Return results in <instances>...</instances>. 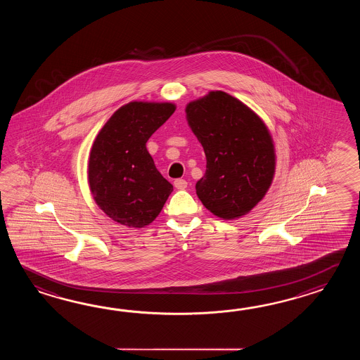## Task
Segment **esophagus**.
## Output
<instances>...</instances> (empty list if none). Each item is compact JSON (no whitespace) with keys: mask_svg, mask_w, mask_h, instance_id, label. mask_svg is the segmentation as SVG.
I'll list each match as a JSON object with an SVG mask.
<instances>
[{"mask_svg":"<svg viewBox=\"0 0 360 360\" xmlns=\"http://www.w3.org/2000/svg\"><path fill=\"white\" fill-rule=\"evenodd\" d=\"M174 185H175V188L179 189V191H184L188 186V183L184 179H177V180L174 181Z\"/></svg>","mask_w":360,"mask_h":360,"instance_id":"1","label":"esophagus"}]
</instances>
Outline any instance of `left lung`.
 I'll list each match as a JSON object with an SVG mask.
<instances>
[{
  "label": "left lung",
  "instance_id": "obj_1",
  "mask_svg": "<svg viewBox=\"0 0 360 360\" xmlns=\"http://www.w3.org/2000/svg\"><path fill=\"white\" fill-rule=\"evenodd\" d=\"M186 121L206 154L197 195L222 220L248 214L268 193L276 174V148L268 126L237 98L210 91L185 108Z\"/></svg>",
  "mask_w": 360,
  "mask_h": 360
}]
</instances>
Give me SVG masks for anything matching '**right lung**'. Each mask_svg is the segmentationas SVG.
<instances>
[{
  "label": "right lung",
  "mask_w": 360,
  "mask_h": 360,
  "mask_svg": "<svg viewBox=\"0 0 360 360\" xmlns=\"http://www.w3.org/2000/svg\"><path fill=\"white\" fill-rule=\"evenodd\" d=\"M175 109L174 103L130 101L115 110L94 140L89 186L95 203L113 221L140 229L165 206L172 185L155 167L146 141Z\"/></svg>",
  "instance_id": "add662e5"
}]
</instances>
